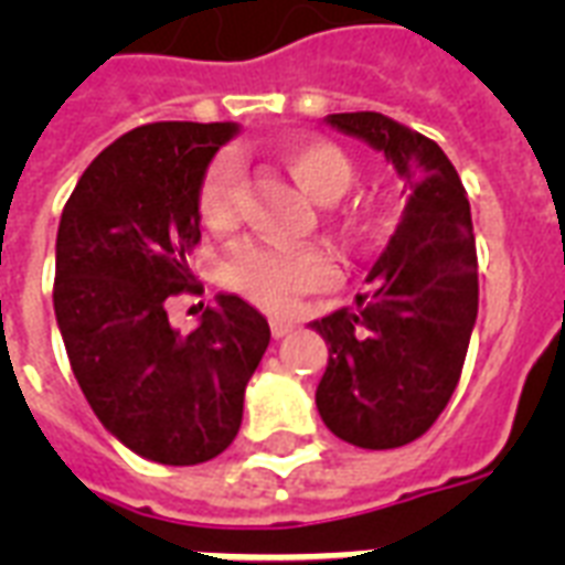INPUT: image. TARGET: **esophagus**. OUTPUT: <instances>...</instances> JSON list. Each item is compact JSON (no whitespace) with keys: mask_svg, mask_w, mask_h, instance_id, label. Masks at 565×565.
I'll return each mask as SVG.
<instances>
[{"mask_svg":"<svg viewBox=\"0 0 565 565\" xmlns=\"http://www.w3.org/2000/svg\"><path fill=\"white\" fill-rule=\"evenodd\" d=\"M269 328H273V337H278V340H281V337H287L292 328H296V322L287 317H273L269 319Z\"/></svg>","mask_w":565,"mask_h":565,"instance_id":"1","label":"esophagus"}]
</instances>
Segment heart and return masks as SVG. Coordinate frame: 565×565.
<instances>
[{
    "instance_id": "b5f03b06",
    "label": "heart",
    "mask_w": 565,
    "mask_h": 565,
    "mask_svg": "<svg viewBox=\"0 0 565 565\" xmlns=\"http://www.w3.org/2000/svg\"><path fill=\"white\" fill-rule=\"evenodd\" d=\"M281 161L317 202H337L354 184L352 158L331 140H292L281 149ZM237 195L239 161L228 152L216 154L195 193L199 220L213 231L231 228L237 220ZM328 278L331 264L313 246L239 243L220 264V281L266 310L290 308L301 292L317 290Z\"/></svg>"
}]
</instances>
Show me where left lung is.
Segmentation results:
<instances>
[{
  "mask_svg": "<svg viewBox=\"0 0 565 565\" xmlns=\"http://www.w3.org/2000/svg\"><path fill=\"white\" fill-rule=\"evenodd\" d=\"M393 161L407 207L354 308L310 322L328 343L319 416L361 448L419 439L446 411L478 317V255L466 188L434 140L375 110L328 114Z\"/></svg>",
  "mask_w": 565,
  "mask_h": 565,
  "instance_id": "8db88e82",
  "label": "left lung"
}]
</instances>
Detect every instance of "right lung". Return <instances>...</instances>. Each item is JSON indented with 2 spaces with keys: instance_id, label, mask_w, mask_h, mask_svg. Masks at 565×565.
Listing matches in <instances>:
<instances>
[{
  "instance_id": "right-lung-1",
  "label": "right lung",
  "mask_w": 565,
  "mask_h": 565,
  "mask_svg": "<svg viewBox=\"0 0 565 565\" xmlns=\"http://www.w3.org/2000/svg\"><path fill=\"white\" fill-rule=\"evenodd\" d=\"M234 122H149L84 170L55 246V317L84 398L135 455L195 466L222 455L243 422L269 326L220 296L181 334L163 301L195 292L188 255L202 239L195 193Z\"/></svg>"
}]
</instances>
